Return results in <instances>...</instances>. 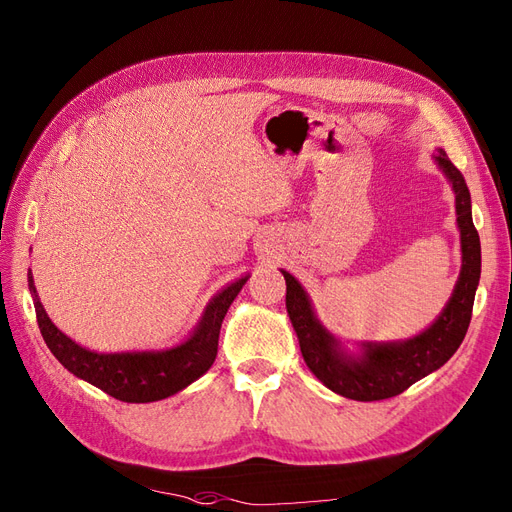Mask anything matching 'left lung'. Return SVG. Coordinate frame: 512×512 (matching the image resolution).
<instances>
[{
  "label": "left lung",
  "mask_w": 512,
  "mask_h": 512,
  "mask_svg": "<svg viewBox=\"0 0 512 512\" xmlns=\"http://www.w3.org/2000/svg\"><path fill=\"white\" fill-rule=\"evenodd\" d=\"M433 160L455 190L457 226L461 235V273L453 297L436 322L401 342H365L361 354H350L339 339L322 327L303 286L288 271L286 309L309 371L333 393L354 401H380L404 393L416 380L440 369L461 346L470 327L474 294L480 280V239L472 222L466 179L438 149Z\"/></svg>",
  "instance_id": "8db88e82"
}]
</instances>
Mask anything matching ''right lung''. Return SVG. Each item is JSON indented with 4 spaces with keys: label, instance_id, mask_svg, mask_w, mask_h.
Returning a JSON list of instances; mask_svg holds the SVG:
<instances>
[{
    "label": "right lung",
    "instance_id": "add662e5",
    "mask_svg": "<svg viewBox=\"0 0 512 512\" xmlns=\"http://www.w3.org/2000/svg\"><path fill=\"white\" fill-rule=\"evenodd\" d=\"M239 277L224 290H220L205 307L194 333L183 344L156 350V352H94L79 346L68 335L61 333L51 322L49 314L38 299L32 271L27 275L29 292H32L38 327L46 346L55 359L64 365L70 374L89 384L98 386L100 391L128 404H149L183 391L185 386L198 380L213 365L218 356V339L222 320L230 303L235 301L239 290L247 282Z\"/></svg>",
    "mask_w": 512,
    "mask_h": 512
}]
</instances>
